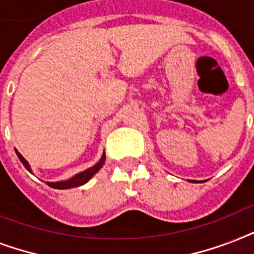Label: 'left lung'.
<instances>
[{"mask_svg": "<svg viewBox=\"0 0 254 254\" xmlns=\"http://www.w3.org/2000/svg\"><path fill=\"white\" fill-rule=\"evenodd\" d=\"M191 182H193V181H191ZM195 182H196V181H195Z\"/></svg>", "mask_w": 254, "mask_h": 254, "instance_id": "left-lung-1", "label": "left lung"}]
</instances>
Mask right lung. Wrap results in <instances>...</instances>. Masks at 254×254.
<instances>
[{"instance_id": "right-lung-1", "label": "right lung", "mask_w": 254, "mask_h": 254, "mask_svg": "<svg viewBox=\"0 0 254 254\" xmlns=\"http://www.w3.org/2000/svg\"><path fill=\"white\" fill-rule=\"evenodd\" d=\"M15 153H17L18 158H19V161H21L22 163H23V166L26 167V169L29 170L30 173H31V169H30V165L29 162L26 161L23 157H22L19 153H18L17 150H15ZM104 162H105V154H103V157H101V159H100L99 162L96 163L95 166L89 167L88 170H85V171H81V173L76 174L75 177H72L71 179H68V181H63V182H47V185L50 186V187H53V189H58V190H65V189H72V187H77V186H81L84 185V183H87L89 179H91L93 175H95L97 171H99L101 167H103Z\"/></svg>"}]
</instances>
